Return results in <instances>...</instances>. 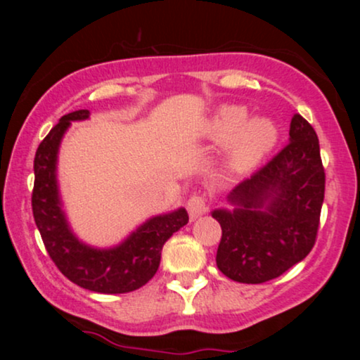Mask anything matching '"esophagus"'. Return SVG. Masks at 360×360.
I'll return each instance as SVG.
<instances>
[{
	"label": "esophagus",
	"mask_w": 360,
	"mask_h": 360,
	"mask_svg": "<svg viewBox=\"0 0 360 360\" xmlns=\"http://www.w3.org/2000/svg\"><path fill=\"white\" fill-rule=\"evenodd\" d=\"M206 210H208V206H206L203 196H200V194H193V196L189 198L188 213L189 217H191V220H196L198 217L205 214Z\"/></svg>",
	"instance_id": "1"
}]
</instances>
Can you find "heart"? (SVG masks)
Listing matches in <instances>:
<instances>
[{
  "label": "heart",
  "instance_id": "heart-1",
  "mask_svg": "<svg viewBox=\"0 0 360 360\" xmlns=\"http://www.w3.org/2000/svg\"><path fill=\"white\" fill-rule=\"evenodd\" d=\"M247 110L226 105L214 113L208 123V134L213 139H226L235 134L225 155L223 172L242 174L262 159L278 140V130L269 120L255 118L247 122Z\"/></svg>",
  "mask_w": 360,
  "mask_h": 360
}]
</instances>
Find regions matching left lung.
Segmentation results:
<instances>
[{
    "label": "left lung",
    "instance_id": "1",
    "mask_svg": "<svg viewBox=\"0 0 360 360\" xmlns=\"http://www.w3.org/2000/svg\"><path fill=\"white\" fill-rule=\"evenodd\" d=\"M325 196V171L313 127L295 115L289 143L226 196L232 208L213 210L221 240L217 266L237 283L279 278L315 245Z\"/></svg>",
    "mask_w": 360,
    "mask_h": 360
}]
</instances>
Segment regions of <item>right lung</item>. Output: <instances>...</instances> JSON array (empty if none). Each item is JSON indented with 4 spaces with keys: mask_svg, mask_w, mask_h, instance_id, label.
Instances as JSON below:
<instances>
[{
    "mask_svg": "<svg viewBox=\"0 0 360 360\" xmlns=\"http://www.w3.org/2000/svg\"><path fill=\"white\" fill-rule=\"evenodd\" d=\"M89 110L64 115L40 142L34 160L35 184L32 210L45 249L59 271L77 286L103 295H122L142 288L159 269L164 243L183 229L189 217L184 208L155 214L113 247L82 242L69 225L62 208L57 181L59 148L72 122L89 118Z\"/></svg>",
    "mask_w": 360,
    "mask_h": 360,
    "instance_id": "1",
    "label": "right lung"
}]
</instances>
